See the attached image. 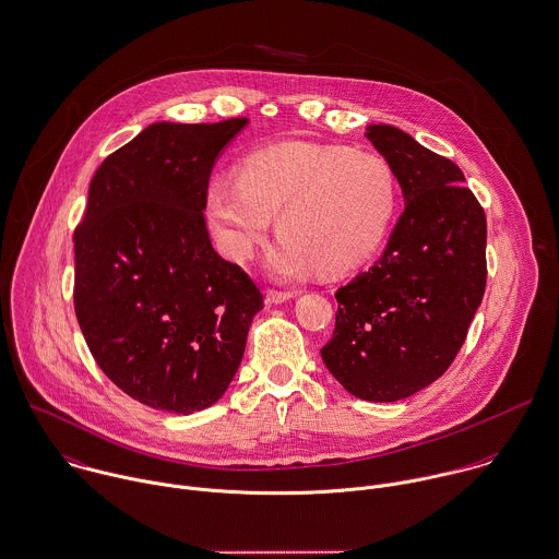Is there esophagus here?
Listing matches in <instances>:
<instances>
[{
	"instance_id": "1",
	"label": "esophagus",
	"mask_w": 559,
	"mask_h": 559,
	"mask_svg": "<svg viewBox=\"0 0 559 559\" xmlns=\"http://www.w3.org/2000/svg\"><path fill=\"white\" fill-rule=\"evenodd\" d=\"M292 298H294L292 292H278V289H267V292H265V300H267L270 305H281V302H287V300H292Z\"/></svg>"
}]
</instances>
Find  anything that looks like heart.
<instances>
[{"label": "heart", "mask_w": 559, "mask_h": 559, "mask_svg": "<svg viewBox=\"0 0 559 559\" xmlns=\"http://www.w3.org/2000/svg\"><path fill=\"white\" fill-rule=\"evenodd\" d=\"M205 203L224 257L252 259L278 214L270 272L298 278L324 265L338 274L365 263L384 241L397 210V179L376 153L281 142L250 153L239 177L212 179Z\"/></svg>", "instance_id": "heart-1"}]
</instances>
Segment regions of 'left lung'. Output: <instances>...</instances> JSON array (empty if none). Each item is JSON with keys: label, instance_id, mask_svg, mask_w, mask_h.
<instances>
[{"label": "left lung", "instance_id": "left-lung-1", "mask_svg": "<svg viewBox=\"0 0 559 559\" xmlns=\"http://www.w3.org/2000/svg\"><path fill=\"white\" fill-rule=\"evenodd\" d=\"M391 164L404 214L382 257L345 287L322 360L367 402H397L439 380L486 289V216L462 170L391 124L365 131Z\"/></svg>", "mask_w": 559, "mask_h": 559}]
</instances>
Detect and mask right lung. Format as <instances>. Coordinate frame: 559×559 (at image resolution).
<instances>
[{
	"label": "right lung",
	"mask_w": 559,
	"mask_h": 559,
	"mask_svg": "<svg viewBox=\"0 0 559 559\" xmlns=\"http://www.w3.org/2000/svg\"><path fill=\"white\" fill-rule=\"evenodd\" d=\"M248 118L153 122L97 168L75 228V316L114 384L190 415L228 389L263 296L214 250L210 177Z\"/></svg>",
	"instance_id": "obj_1"
}]
</instances>
